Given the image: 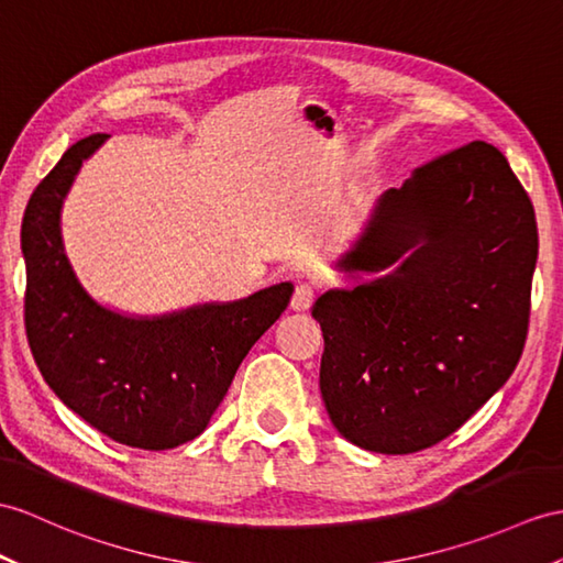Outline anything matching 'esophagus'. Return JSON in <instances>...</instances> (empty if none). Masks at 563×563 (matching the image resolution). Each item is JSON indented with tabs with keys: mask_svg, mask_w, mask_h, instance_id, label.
Returning <instances> with one entry per match:
<instances>
[{
	"mask_svg": "<svg viewBox=\"0 0 563 563\" xmlns=\"http://www.w3.org/2000/svg\"><path fill=\"white\" fill-rule=\"evenodd\" d=\"M312 303H314V286L308 284V282H300V284L296 286V291H294L291 308L298 310V312H303V310H308Z\"/></svg>",
	"mask_w": 563,
	"mask_h": 563,
	"instance_id": "esophagus-1",
	"label": "esophagus"
}]
</instances>
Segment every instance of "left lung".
<instances>
[{
  "label": "left lung",
  "instance_id": "8db88e82",
  "mask_svg": "<svg viewBox=\"0 0 563 563\" xmlns=\"http://www.w3.org/2000/svg\"><path fill=\"white\" fill-rule=\"evenodd\" d=\"M401 256L385 277L327 291L312 306L329 420L377 454L446 440L523 353L538 222L495 145L451 150L389 188L336 265L379 272Z\"/></svg>",
  "mask_w": 563,
  "mask_h": 563
}]
</instances>
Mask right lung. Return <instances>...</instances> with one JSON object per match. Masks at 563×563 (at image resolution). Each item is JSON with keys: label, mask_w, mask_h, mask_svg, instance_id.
I'll return each mask as SVG.
<instances>
[{"label": "right lung", "mask_w": 563, "mask_h": 563, "mask_svg": "<svg viewBox=\"0 0 563 563\" xmlns=\"http://www.w3.org/2000/svg\"><path fill=\"white\" fill-rule=\"evenodd\" d=\"M107 139L74 143L23 214L25 334L49 389L119 444L164 451L208 428L241 361L294 294L284 282L234 303L129 318L88 296L62 243V202L84 159Z\"/></svg>", "instance_id": "obj_1"}]
</instances>
